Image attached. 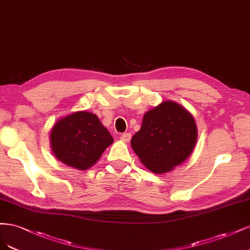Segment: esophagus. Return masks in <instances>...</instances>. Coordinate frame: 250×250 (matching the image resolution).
Returning a JSON list of instances; mask_svg holds the SVG:
<instances>
[{
    "instance_id": "34e87169",
    "label": "esophagus",
    "mask_w": 250,
    "mask_h": 250,
    "mask_svg": "<svg viewBox=\"0 0 250 250\" xmlns=\"http://www.w3.org/2000/svg\"><path fill=\"white\" fill-rule=\"evenodd\" d=\"M131 137L132 135L130 133H124L122 136H120V139H122V141L124 142H128L131 140Z\"/></svg>"
}]
</instances>
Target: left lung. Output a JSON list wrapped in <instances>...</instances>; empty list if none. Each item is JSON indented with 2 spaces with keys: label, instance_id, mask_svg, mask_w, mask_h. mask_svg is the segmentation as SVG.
Returning <instances> with one entry per match:
<instances>
[{
  "label": "left lung",
  "instance_id": "left-lung-1",
  "mask_svg": "<svg viewBox=\"0 0 250 250\" xmlns=\"http://www.w3.org/2000/svg\"><path fill=\"white\" fill-rule=\"evenodd\" d=\"M197 140L195 120L178 103L165 101L147 111L131 146L154 173H166L189 158Z\"/></svg>",
  "mask_w": 250,
  "mask_h": 250
}]
</instances>
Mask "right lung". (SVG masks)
Instances as JSON below:
<instances>
[{
	"mask_svg": "<svg viewBox=\"0 0 250 250\" xmlns=\"http://www.w3.org/2000/svg\"><path fill=\"white\" fill-rule=\"evenodd\" d=\"M113 137L91 112L79 111L59 119L52 128L55 157L67 166L87 170L96 163Z\"/></svg>",
	"mask_w": 250,
	"mask_h": 250,
	"instance_id": "1",
	"label": "right lung"
}]
</instances>
